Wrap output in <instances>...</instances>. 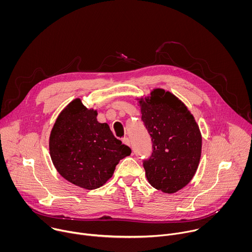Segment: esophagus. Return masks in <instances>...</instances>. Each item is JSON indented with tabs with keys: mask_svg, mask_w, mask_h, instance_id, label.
Wrapping results in <instances>:
<instances>
[{
	"mask_svg": "<svg viewBox=\"0 0 252 252\" xmlns=\"http://www.w3.org/2000/svg\"><path fill=\"white\" fill-rule=\"evenodd\" d=\"M122 141H123V143H125V145H126V146H130V140H129L128 137H126V136L123 137Z\"/></svg>",
	"mask_w": 252,
	"mask_h": 252,
	"instance_id": "1",
	"label": "esophagus"
}]
</instances>
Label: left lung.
<instances>
[{
	"mask_svg": "<svg viewBox=\"0 0 252 252\" xmlns=\"http://www.w3.org/2000/svg\"><path fill=\"white\" fill-rule=\"evenodd\" d=\"M138 102L153 142L152 156L143 160L147 178L155 189L174 193L189 184L198 167V125L186 104L162 89L154 90Z\"/></svg>",
	"mask_w": 252,
	"mask_h": 252,
	"instance_id": "1",
	"label": "left lung"
}]
</instances>
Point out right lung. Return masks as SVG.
Instances as JSON below:
<instances>
[{
	"label": "right lung",
	"mask_w": 252,
	"mask_h": 252,
	"mask_svg": "<svg viewBox=\"0 0 252 252\" xmlns=\"http://www.w3.org/2000/svg\"><path fill=\"white\" fill-rule=\"evenodd\" d=\"M80 98L59 115L50 135V155L59 173L85 189H95L113 176L121 159L131 150L115 137L109 125L96 120Z\"/></svg>",
	"instance_id": "add662e5"
}]
</instances>
